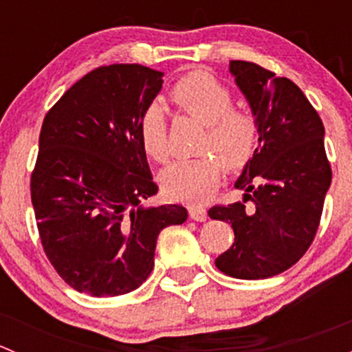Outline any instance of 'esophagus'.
Segmentation results:
<instances>
[{"label": "esophagus", "instance_id": "esophagus-1", "mask_svg": "<svg viewBox=\"0 0 352 352\" xmlns=\"http://www.w3.org/2000/svg\"><path fill=\"white\" fill-rule=\"evenodd\" d=\"M189 216L194 221H206L208 218V211L201 206H189Z\"/></svg>", "mask_w": 352, "mask_h": 352}]
</instances>
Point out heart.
<instances>
[{
    "instance_id": "1",
    "label": "heart",
    "mask_w": 352,
    "mask_h": 352,
    "mask_svg": "<svg viewBox=\"0 0 352 352\" xmlns=\"http://www.w3.org/2000/svg\"><path fill=\"white\" fill-rule=\"evenodd\" d=\"M170 98L180 110L206 124L208 131L201 150L209 155L173 163L160 173V182L170 197L199 204L208 201L221 184L223 165L215 154L230 170L242 168L252 158L258 138L257 120L248 110L233 107L228 87L204 71H192L180 78L170 90ZM138 131L146 155L165 163L172 150L162 105L151 104L144 109Z\"/></svg>"
}]
</instances>
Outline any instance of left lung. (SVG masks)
<instances>
[{"mask_svg": "<svg viewBox=\"0 0 352 352\" xmlns=\"http://www.w3.org/2000/svg\"><path fill=\"white\" fill-rule=\"evenodd\" d=\"M230 73L258 126L254 156L236 179L243 201L214 206L209 218L232 223L235 242L214 261L236 279H267L296 264L320 223L332 170L317 110L287 78L247 61L230 63Z\"/></svg>", "mask_w": 352, "mask_h": 352, "instance_id": "1", "label": "left lung"}]
</instances>
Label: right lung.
<instances>
[{
    "label": "right lung",
    "instance_id": "1",
    "mask_svg": "<svg viewBox=\"0 0 352 352\" xmlns=\"http://www.w3.org/2000/svg\"><path fill=\"white\" fill-rule=\"evenodd\" d=\"M163 73L141 65L102 66L85 74L47 112L30 180L45 255L73 289L119 296L146 281L156 239L182 225L179 204L144 208L155 196L140 117L153 104Z\"/></svg>",
    "mask_w": 352,
    "mask_h": 352
}]
</instances>
